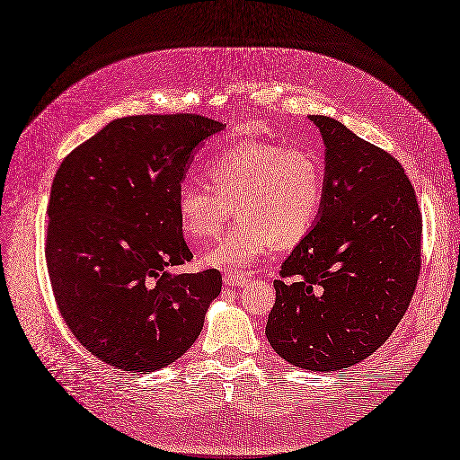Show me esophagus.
Listing matches in <instances>:
<instances>
[{
    "mask_svg": "<svg viewBox=\"0 0 460 460\" xmlns=\"http://www.w3.org/2000/svg\"><path fill=\"white\" fill-rule=\"evenodd\" d=\"M250 282V277L241 270H226L224 273V284L226 286H246Z\"/></svg>",
    "mask_w": 460,
    "mask_h": 460,
    "instance_id": "34e87169",
    "label": "esophagus"
}]
</instances>
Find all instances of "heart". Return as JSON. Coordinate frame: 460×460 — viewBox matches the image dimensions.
<instances>
[{
	"label": "heart",
	"instance_id": "1",
	"mask_svg": "<svg viewBox=\"0 0 460 460\" xmlns=\"http://www.w3.org/2000/svg\"><path fill=\"white\" fill-rule=\"evenodd\" d=\"M214 190L185 180L176 210L190 239L216 236L227 219L236 224L202 263L219 269L248 267L267 252L290 248L309 236L326 199V166L318 153L279 142H239L207 163Z\"/></svg>",
	"mask_w": 460,
	"mask_h": 460
}]
</instances>
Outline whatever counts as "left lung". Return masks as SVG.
I'll use <instances>...</instances> for the list:
<instances>
[{
    "label": "left lung",
    "mask_w": 460,
    "mask_h": 460,
    "mask_svg": "<svg viewBox=\"0 0 460 460\" xmlns=\"http://www.w3.org/2000/svg\"><path fill=\"white\" fill-rule=\"evenodd\" d=\"M326 199L280 267L265 335L286 362L335 371L376 352L410 307L422 216L402 164L324 115Z\"/></svg>",
    "instance_id": "left-lung-1"
}]
</instances>
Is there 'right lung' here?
<instances>
[{"label": "right lung", "instance_id": "right-lung-1", "mask_svg": "<svg viewBox=\"0 0 460 460\" xmlns=\"http://www.w3.org/2000/svg\"><path fill=\"white\" fill-rule=\"evenodd\" d=\"M224 123L195 113L115 119L67 155L50 187L45 258L77 341L128 373L178 360L221 292L216 269L172 275L193 258L176 195L193 149Z\"/></svg>", "mask_w": 460, "mask_h": 460}]
</instances>
